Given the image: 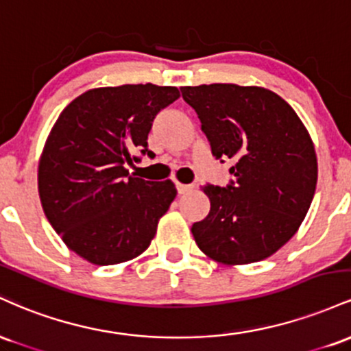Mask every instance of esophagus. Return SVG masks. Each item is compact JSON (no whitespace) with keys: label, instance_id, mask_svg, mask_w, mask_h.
<instances>
[{"label":"esophagus","instance_id":"obj_1","mask_svg":"<svg viewBox=\"0 0 351 351\" xmlns=\"http://www.w3.org/2000/svg\"><path fill=\"white\" fill-rule=\"evenodd\" d=\"M195 184H184V183H176V189H178V195H186V193L193 191Z\"/></svg>","mask_w":351,"mask_h":351}]
</instances>
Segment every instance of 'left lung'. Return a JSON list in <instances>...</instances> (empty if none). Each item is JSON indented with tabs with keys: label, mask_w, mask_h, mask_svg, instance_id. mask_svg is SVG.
<instances>
[{
	"label": "left lung",
	"mask_w": 351,
	"mask_h": 351,
	"mask_svg": "<svg viewBox=\"0 0 351 351\" xmlns=\"http://www.w3.org/2000/svg\"><path fill=\"white\" fill-rule=\"evenodd\" d=\"M216 160H231L234 180L204 184L209 215L191 228L198 247L223 264L272 256L295 234L317 186V156L293 108L263 87H181Z\"/></svg>",
	"instance_id": "8db88e82"
}]
</instances>
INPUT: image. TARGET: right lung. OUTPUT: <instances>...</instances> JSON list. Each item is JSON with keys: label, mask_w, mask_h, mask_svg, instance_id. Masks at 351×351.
<instances>
[{"label": "right lung", "mask_w": 351, "mask_h": 351, "mask_svg": "<svg viewBox=\"0 0 351 351\" xmlns=\"http://www.w3.org/2000/svg\"><path fill=\"white\" fill-rule=\"evenodd\" d=\"M180 97L153 84L100 87L79 95L52 127L39 162V198L67 247L97 265L140 256L176 188L128 176L148 150L156 114Z\"/></svg>", "instance_id": "obj_1"}]
</instances>
